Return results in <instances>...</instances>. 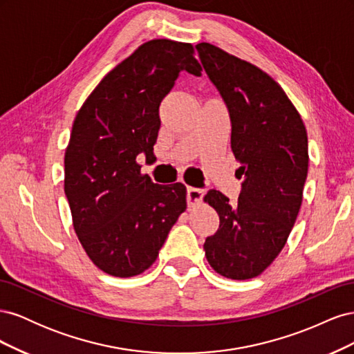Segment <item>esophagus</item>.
Here are the masks:
<instances>
[{
	"mask_svg": "<svg viewBox=\"0 0 354 354\" xmlns=\"http://www.w3.org/2000/svg\"><path fill=\"white\" fill-rule=\"evenodd\" d=\"M203 195H205V192L202 189H196V187H187V205L189 207H195L198 203L202 201Z\"/></svg>",
	"mask_w": 354,
	"mask_h": 354,
	"instance_id": "esophagus-1",
	"label": "esophagus"
}]
</instances>
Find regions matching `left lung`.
I'll return each mask as SVG.
<instances>
[{"label":"left lung","mask_w":354,"mask_h":354,"mask_svg":"<svg viewBox=\"0 0 354 354\" xmlns=\"http://www.w3.org/2000/svg\"><path fill=\"white\" fill-rule=\"evenodd\" d=\"M196 48L229 108L232 151L245 176L234 205L218 190L203 198L220 217L203 250L218 274L252 279L279 255L297 220L308 169L307 131L270 75L209 42Z\"/></svg>","instance_id":"left-lung-1"}]
</instances>
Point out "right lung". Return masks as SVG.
<instances>
[{"instance_id":"add662e5","label":"right lung","mask_w":354,"mask_h":354,"mask_svg":"<svg viewBox=\"0 0 354 354\" xmlns=\"http://www.w3.org/2000/svg\"><path fill=\"white\" fill-rule=\"evenodd\" d=\"M181 71L202 68L189 42L151 39L116 65L78 111L65 152L72 224L104 273L131 277L151 267L186 209V186L142 174L137 156H153L159 104Z\"/></svg>"}]
</instances>
